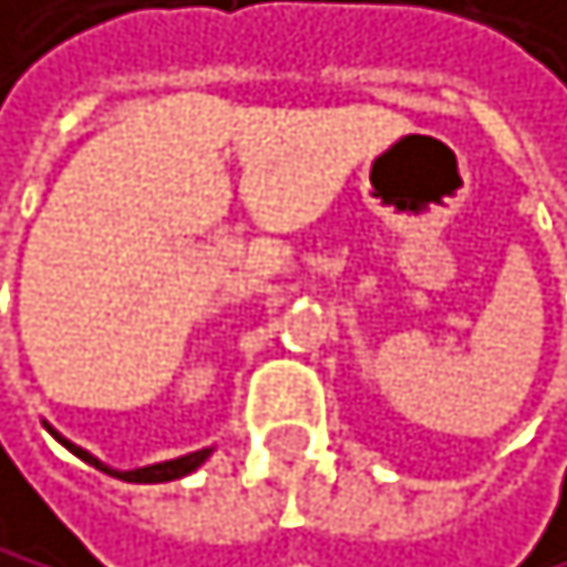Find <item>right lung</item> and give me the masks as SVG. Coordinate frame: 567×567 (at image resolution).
<instances>
[{
  "mask_svg": "<svg viewBox=\"0 0 567 567\" xmlns=\"http://www.w3.org/2000/svg\"><path fill=\"white\" fill-rule=\"evenodd\" d=\"M75 456H83L86 463H93V467H100V471H107L104 463H100L96 456H90L86 450H79V446H72V443H65ZM208 453L212 450H198V453H187V456H177V460H166V463H153V467H142V471H124V474H117V471H107V474H117L121 481H135V484H156V481H177V477H184V474H190V471H198L202 463L208 460Z\"/></svg>",
  "mask_w": 567,
  "mask_h": 567,
  "instance_id": "obj_1",
  "label": "right lung"
}]
</instances>
